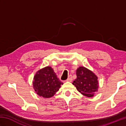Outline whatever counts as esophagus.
<instances>
[{"label": "esophagus", "mask_w": 126, "mask_h": 126, "mask_svg": "<svg viewBox=\"0 0 126 126\" xmlns=\"http://www.w3.org/2000/svg\"><path fill=\"white\" fill-rule=\"evenodd\" d=\"M72 80H73V79H72V76H71V75H70V76H69L68 77V79H66V81H68V82H71Z\"/></svg>", "instance_id": "obj_1"}]
</instances>
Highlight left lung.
Here are the masks:
<instances>
[{"label": "left lung", "instance_id": "1", "mask_svg": "<svg viewBox=\"0 0 126 126\" xmlns=\"http://www.w3.org/2000/svg\"><path fill=\"white\" fill-rule=\"evenodd\" d=\"M77 78L73 84L82 95L92 97L97 92L98 82L97 77L93 71L84 67L79 66L76 70Z\"/></svg>", "mask_w": 126, "mask_h": 126}]
</instances>
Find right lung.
Instances as JSON below:
<instances>
[{"label":"right lung","mask_w":126,"mask_h":126,"mask_svg":"<svg viewBox=\"0 0 126 126\" xmlns=\"http://www.w3.org/2000/svg\"><path fill=\"white\" fill-rule=\"evenodd\" d=\"M62 84L53 69L49 66L38 70L33 77V89L37 95L44 98L53 96Z\"/></svg>","instance_id":"obj_1"}]
</instances>
